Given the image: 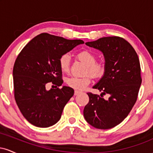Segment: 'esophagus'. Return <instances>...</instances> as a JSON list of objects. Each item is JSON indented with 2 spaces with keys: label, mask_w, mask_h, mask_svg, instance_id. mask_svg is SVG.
<instances>
[{
  "label": "esophagus",
  "mask_w": 153,
  "mask_h": 153,
  "mask_svg": "<svg viewBox=\"0 0 153 153\" xmlns=\"http://www.w3.org/2000/svg\"><path fill=\"white\" fill-rule=\"evenodd\" d=\"M79 94H80V91H75V93H74V95H75V96H77V95H78Z\"/></svg>",
  "instance_id": "34e87169"
}]
</instances>
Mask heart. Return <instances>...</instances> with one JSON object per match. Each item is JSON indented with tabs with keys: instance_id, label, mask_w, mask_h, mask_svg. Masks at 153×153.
<instances>
[{
	"instance_id": "obj_1",
	"label": "heart",
	"mask_w": 153,
	"mask_h": 153,
	"mask_svg": "<svg viewBox=\"0 0 153 153\" xmlns=\"http://www.w3.org/2000/svg\"><path fill=\"white\" fill-rule=\"evenodd\" d=\"M76 57L86 65L85 73H90L94 78H101L106 72V65L103 62H96V55L89 50H82L76 54ZM70 57L68 54L62 55L59 59V65L63 73H68L70 69ZM68 86L77 91H82L91 82V76L78 78L71 77L67 79Z\"/></svg>"
}]
</instances>
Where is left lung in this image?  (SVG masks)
Wrapping results in <instances>:
<instances>
[{"label": "left lung", "mask_w": 153, "mask_h": 153, "mask_svg": "<svg viewBox=\"0 0 153 153\" xmlns=\"http://www.w3.org/2000/svg\"><path fill=\"white\" fill-rule=\"evenodd\" d=\"M85 45L103 54L106 72L93 88L110 96L105 100L88 93L84 118L95 128L111 129L127 117L136 102L142 83L140 60L132 46L119 36L102 37Z\"/></svg>", "instance_id": "1"}]
</instances>
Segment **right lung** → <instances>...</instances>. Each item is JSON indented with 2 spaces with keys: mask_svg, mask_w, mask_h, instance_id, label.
Here are the masks:
<instances>
[{
  "mask_svg": "<svg viewBox=\"0 0 153 153\" xmlns=\"http://www.w3.org/2000/svg\"><path fill=\"white\" fill-rule=\"evenodd\" d=\"M83 43L80 39H66L42 33L33 38L18 55L13 70L15 100L24 118L31 124L49 127L60 119L74 90L68 86L57 88L63 82L59 59ZM50 82L56 85L55 89L46 90Z\"/></svg>",
  "mask_w": 153,
  "mask_h": 153,
  "instance_id": "add662e5",
  "label": "right lung"
}]
</instances>
